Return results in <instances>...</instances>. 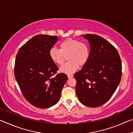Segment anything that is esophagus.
I'll list each match as a JSON object with an SVG mask.
<instances>
[{"mask_svg": "<svg viewBox=\"0 0 133 133\" xmlns=\"http://www.w3.org/2000/svg\"><path fill=\"white\" fill-rule=\"evenodd\" d=\"M67 77H68L69 78H71L73 77V75H67Z\"/></svg>", "mask_w": 133, "mask_h": 133, "instance_id": "obj_1", "label": "esophagus"}]
</instances>
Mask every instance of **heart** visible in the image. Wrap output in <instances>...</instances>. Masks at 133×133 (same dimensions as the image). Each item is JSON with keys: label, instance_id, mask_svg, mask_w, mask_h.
I'll return each instance as SVG.
<instances>
[{"label": "heart", "instance_id": "obj_1", "mask_svg": "<svg viewBox=\"0 0 133 133\" xmlns=\"http://www.w3.org/2000/svg\"><path fill=\"white\" fill-rule=\"evenodd\" d=\"M67 56L69 62L61 67L60 71L69 75L77 70L79 65L84 66L87 63L90 57V49L85 43L69 38L60 44V49L51 48L49 50V57L56 64H63Z\"/></svg>", "mask_w": 133, "mask_h": 133}]
</instances>
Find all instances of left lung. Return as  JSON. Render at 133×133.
Wrapping results in <instances>:
<instances>
[{
    "label": "left lung",
    "mask_w": 133,
    "mask_h": 133,
    "mask_svg": "<svg viewBox=\"0 0 133 133\" xmlns=\"http://www.w3.org/2000/svg\"><path fill=\"white\" fill-rule=\"evenodd\" d=\"M90 46L88 62L75 74L76 92L81 103L97 107L111 97L120 82L122 65L117 49L97 35H82Z\"/></svg>",
    "instance_id": "1"
}]
</instances>
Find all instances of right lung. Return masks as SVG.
I'll return each mask as SVG.
<instances>
[{"label":"right lung","instance_id":"obj_1","mask_svg":"<svg viewBox=\"0 0 133 133\" xmlns=\"http://www.w3.org/2000/svg\"><path fill=\"white\" fill-rule=\"evenodd\" d=\"M57 36L39 35L33 37L18 51L15 60V76L23 96L35 107L46 109L55 105L67 76L60 73L49 57V50Z\"/></svg>","mask_w":133,"mask_h":133}]
</instances>
